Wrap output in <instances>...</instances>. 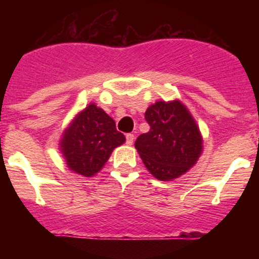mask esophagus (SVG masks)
<instances>
[{
	"label": "esophagus",
	"mask_w": 259,
	"mask_h": 259,
	"mask_svg": "<svg viewBox=\"0 0 259 259\" xmlns=\"http://www.w3.org/2000/svg\"><path fill=\"white\" fill-rule=\"evenodd\" d=\"M134 140H135L134 135H132V134L125 135V141H127L128 145H132V144H134Z\"/></svg>",
	"instance_id": "obj_1"
}]
</instances>
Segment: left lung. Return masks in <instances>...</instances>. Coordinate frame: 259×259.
<instances>
[{"label": "left lung", "instance_id": "1", "mask_svg": "<svg viewBox=\"0 0 259 259\" xmlns=\"http://www.w3.org/2000/svg\"><path fill=\"white\" fill-rule=\"evenodd\" d=\"M149 132L137 137L135 148L144 164L159 180L179 178L197 162L202 152L200 130L180 101H158L148 107Z\"/></svg>", "mask_w": 259, "mask_h": 259}]
</instances>
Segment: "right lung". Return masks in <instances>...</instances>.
Masks as SVG:
<instances>
[{
  "mask_svg": "<svg viewBox=\"0 0 259 259\" xmlns=\"http://www.w3.org/2000/svg\"><path fill=\"white\" fill-rule=\"evenodd\" d=\"M125 137L104 110L91 104L72 120L63 134L61 148L68 167L84 176L101 170Z\"/></svg>",
  "mask_w": 259,
  "mask_h": 259,
  "instance_id": "obj_1",
  "label": "right lung"
}]
</instances>
